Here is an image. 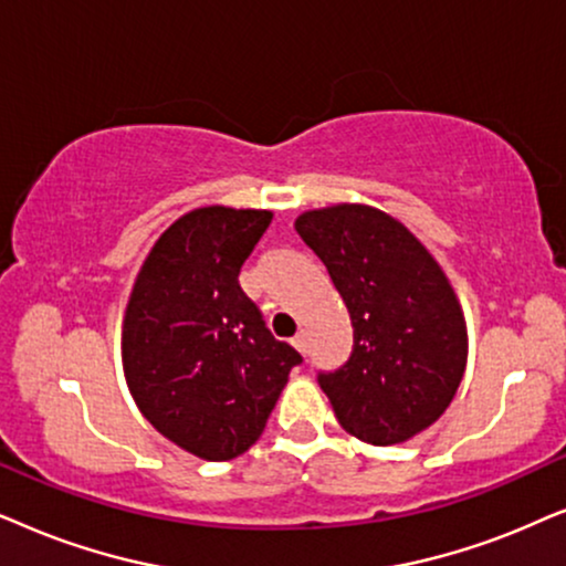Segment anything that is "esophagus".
Returning a JSON list of instances; mask_svg holds the SVG:
<instances>
[{
  "label": "esophagus",
  "mask_w": 566,
  "mask_h": 566,
  "mask_svg": "<svg viewBox=\"0 0 566 566\" xmlns=\"http://www.w3.org/2000/svg\"><path fill=\"white\" fill-rule=\"evenodd\" d=\"M292 346H295V349H297L300 354L307 352V338H305L303 331H300V334H297L295 338H292Z\"/></svg>",
  "instance_id": "34e87169"
}]
</instances>
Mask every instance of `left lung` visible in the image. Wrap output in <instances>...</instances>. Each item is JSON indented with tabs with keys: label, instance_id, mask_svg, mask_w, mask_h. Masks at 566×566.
I'll return each mask as SVG.
<instances>
[{
	"label": "left lung",
	"instance_id": "left-lung-1",
	"mask_svg": "<svg viewBox=\"0 0 566 566\" xmlns=\"http://www.w3.org/2000/svg\"><path fill=\"white\" fill-rule=\"evenodd\" d=\"M297 235L349 311V359L318 382L346 432L396 446L434 424L465 373L469 334L446 271L396 217L367 205L311 209Z\"/></svg>",
	"mask_w": 566,
	"mask_h": 566
}]
</instances>
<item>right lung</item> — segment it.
<instances>
[{
	"instance_id": "obj_1",
	"label": "right lung",
	"mask_w": 566,
	"mask_h": 566,
	"mask_svg": "<svg viewBox=\"0 0 566 566\" xmlns=\"http://www.w3.org/2000/svg\"><path fill=\"white\" fill-rule=\"evenodd\" d=\"M266 209L201 207L157 238L120 331L126 386L163 437L205 461L259 440L303 357L276 342L238 274L271 224Z\"/></svg>"
}]
</instances>
